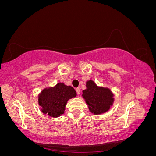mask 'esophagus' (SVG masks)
<instances>
[{"label": "esophagus", "instance_id": "obj_1", "mask_svg": "<svg viewBox=\"0 0 156 156\" xmlns=\"http://www.w3.org/2000/svg\"><path fill=\"white\" fill-rule=\"evenodd\" d=\"M75 90H76V92H77V94L79 96V94H80V88H77L76 89H75Z\"/></svg>", "mask_w": 156, "mask_h": 156}]
</instances>
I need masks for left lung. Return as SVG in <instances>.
Wrapping results in <instances>:
<instances>
[{"label":"left lung","instance_id":"obj_1","mask_svg":"<svg viewBox=\"0 0 156 156\" xmlns=\"http://www.w3.org/2000/svg\"><path fill=\"white\" fill-rule=\"evenodd\" d=\"M87 89L83 91V97L85 100L90 111L99 115L109 109L114 99L109 89L98 87L92 80L87 82Z\"/></svg>","mask_w":156,"mask_h":156}]
</instances>
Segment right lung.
Returning <instances> with one entry per match:
<instances>
[{
    "instance_id": "add662e5",
    "label": "right lung",
    "mask_w": 156,
    "mask_h": 156,
    "mask_svg": "<svg viewBox=\"0 0 156 156\" xmlns=\"http://www.w3.org/2000/svg\"><path fill=\"white\" fill-rule=\"evenodd\" d=\"M76 96L77 93L73 87L60 83L53 88L44 89L38 97V102L44 114L58 117L64 112L69 99Z\"/></svg>"
}]
</instances>
